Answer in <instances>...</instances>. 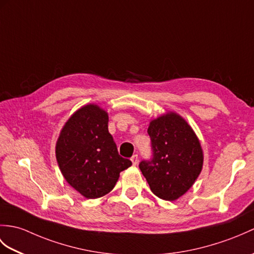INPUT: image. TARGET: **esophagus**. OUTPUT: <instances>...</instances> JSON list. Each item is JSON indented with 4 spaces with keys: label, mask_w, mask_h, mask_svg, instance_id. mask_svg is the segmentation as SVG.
<instances>
[{
    "label": "esophagus",
    "mask_w": 254,
    "mask_h": 254,
    "mask_svg": "<svg viewBox=\"0 0 254 254\" xmlns=\"http://www.w3.org/2000/svg\"><path fill=\"white\" fill-rule=\"evenodd\" d=\"M131 161L133 163V166H136L137 162H138V156L137 155H133L131 158Z\"/></svg>",
    "instance_id": "obj_1"
}]
</instances>
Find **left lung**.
I'll list each match as a JSON object with an SVG mask.
<instances>
[{"label":"left lung","mask_w":254,"mask_h":254,"mask_svg":"<svg viewBox=\"0 0 254 254\" xmlns=\"http://www.w3.org/2000/svg\"><path fill=\"white\" fill-rule=\"evenodd\" d=\"M152 159L139 169L157 197L168 201L182 197L196 182L203 166L201 144L184 118L169 111L149 123Z\"/></svg>","instance_id":"8db88e82"}]
</instances>
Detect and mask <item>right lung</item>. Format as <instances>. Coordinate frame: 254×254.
I'll use <instances>...</instances> for the list:
<instances>
[{"mask_svg":"<svg viewBox=\"0 0 254 254\" xmlns=\"http://www.w3.org/2000/svg\"><path fill=\"white\" fill-rule=\"evenodd\" d=\"M56 160L68 184L87 199L113 190L120 172L132 166L118 152L108 132V114L98 105L82 106L63 127Z\"/></svg>","mask_w":254,"mask_h":254,"instance_id":"1","label":"right lung"}]
</instances>
